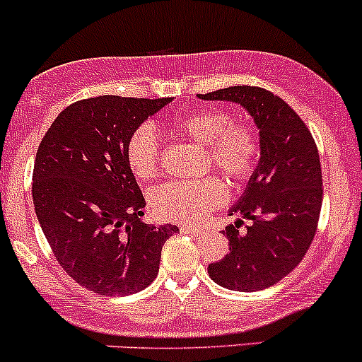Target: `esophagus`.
<instances>
[{"instance_id":"1","label":"esophagus","mask_w":362,"mask_h":362,"mask_svg":"<svg viewBox=\"0 0 362 362\" xmlns=\"http://www.w3.org/2000/svg\"><path fill=\"white\" fill-rule=\"evenodd\" d=\"M182 234H192V235H200L203 230L198 229V227H189V226H181Z\"/></svg>"}]
</instances>
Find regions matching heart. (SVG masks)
I'll use <instances>...</instances> for the list:
<instances>
[{"mask_svg":"<svg viewBox=\"0 0 362 362\" xmlns=\"http://www.w3.org/2000/svg\"><path fill=\"white\" fill-rule=\"evenodd\" d=\"M170 132L205 147V169H217L233 185L253 176L259 159V138L247 124L218 109L177 115L169 121ZM127 160L138 180H152L159 170V138L148 124H141L127 144ZM227 198L226 185L218 177L205 176L192 181H170L150 194V206L162 221L177 224H202Z\"/></svg>","mask_w":362,"mask_h":362,"instance_id":"b5f03b06","label":"heart"}]
</instances>
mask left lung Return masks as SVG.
I'll use <instances>...</instances> for the list:
<instances>
[{
    "instance_id": "1",
    "label": "left lung",
    "mask_w": 362,
    "mask_h": 362,
    "mask_svg": "<svg viewBox=\"0 0 362 362\" xmlns=\"http://www.w3.org/2000/svg\"><path fill=\"white\" fill-rule=\"evenodd\" d=\"M245 107L259 132V162L245 193L230 206L241 218L227 226L229 253L210 263L209 275L230 291H262L282 280L306 255L322 210V164L310 129L289 104L259 87L198 93Z\"/></svg>"
}]
</instances>
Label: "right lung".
Segmentation results:
<instances>
[{
  "instance_id": "add662e5",
  "label": "right lung",
  "mask_w": 362,
  "mask_h": 362,
  "mask_svg": "<svg viewBox=\"0 0 362 362\" xmlns=\"http://www.w3.org/2000/svg\"><path fill=\"white\" fill-rule=\"evenodd\" d=\"M170 100H78L59 112L39 145L32 176L39 224L63 270L100 296L148 287L162 246L180 230L140 221L147 203L127 160L132 133Z\"/></svg>"
}]
</instances>
